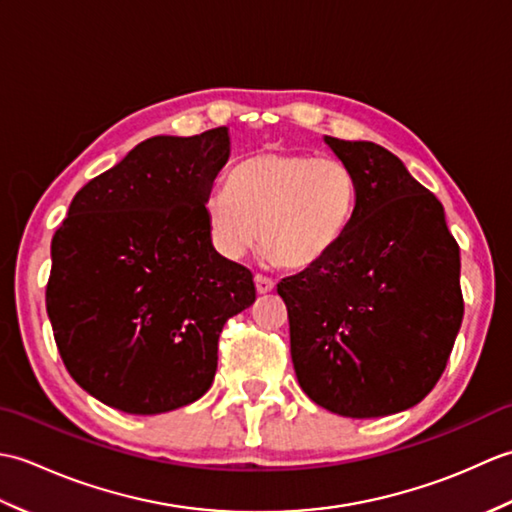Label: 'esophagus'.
<instances>
[{"label": "esophagus", "instance_id": "1", "mask_svg": "<svg viewBox=\"0 0 512 512\" xmlns=\"http://www.w3.org/2000/svg\"><path fill=\"white\" fill-rule=\"evenodd\" d=\"M255 288H257L259 295H266V292L275 288V281L266 277V275H255Z\"/></svg>", "mask_w": 512, "mask_h": 512}]
</instances>
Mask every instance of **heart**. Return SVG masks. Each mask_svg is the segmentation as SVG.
<instances>
[{
	"label": "heart",
	"instance_id": "b5f03b06",
	"mask_svg": "<svg viewBox=\"0 0 512 512\" xmlns=\"http://www.w3.org/2000/svg\"><path fill=\"white\" fill-rule=\"evenodd\" d=\"M356 211V182L339 158L259 151L206 200L215 248L239 257L257 233L281 266L308 268L330 253Z\"/></svg>",
	"mask_w": 512,
	"mask_h": 512
}]
</instances>
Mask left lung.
Returning a JSON list of instances; mask_svg holds the SVG:
<instances>
[{
    "label": "left lung",
    "mask_w": 512,
    "mask_h": 512,
    "mask_svg": "<svg viewBox=\"0 0 512 512\" xmlns=\"http://www.w3.org/2000/svg\"><path fill=\"white\" fill-rule=\"evenodd\" d=\"M356 182L350 226L281 279L301 389L345 418L409 409L440 380L464 317L460 246L440 200L391 151L325 136Z\"/></svg>",
    "instance_id": "1"
}]
</instances>
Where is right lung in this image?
I'll use <instances>...</instances> for the list:
<instances>
[{
    "mask_svg": "<svg viewBox=\"0 0 512 512\" xmlns=\"http://www.w3.org/2000/svg\"><path fill=\"white\" fill-rule=\"evenodd\" d=\"M226 127L154 136L74 195L52 237L46 308L90 396L151 416L211 387L224 323L255 301L250 270L211 244L206 200Z\"/></svg>",
    "mask_w": 512,
    "mask_h": 512,
    "instance_id": "obj_1",
    "label": "right lung"
}]
</instances>
